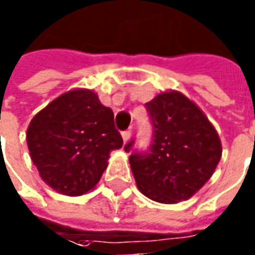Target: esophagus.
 I'll return each mask as SVG.
<instances>
[{"mask_svg": "<svg viewBox=\"0 0 255 255\" xmlns=\"http://www.w3.org/2000/svg\"><path fill=\"white\" fill-rule=\"evenodd\" d=\"M121 135H123V139H124V142H128V141H129V138H131V129L123 131V132H121Z\"/></svg>", "mask_w": 255, "mask_h": 255, "instance_id": "34e87169", "label": "esophagus"}]
</instances>
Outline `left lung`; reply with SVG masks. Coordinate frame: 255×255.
Listing matches in <instances>:
<instances>
[{"label": "left lung", "instance_id": "8db88e82", "mask_svg": "<svg viewBox=\"0 0 255 255\" xmlns=\"http://www.w3.org/2000/svg\"><path fill=\"white\" fill-rule=\"evenodd\" d=\"M152 123V144L146 152L124 149L136 186L159 203L192 198L213 175L222 158L215 127L198 106L179 92H165L145 104Z\"/></svg>", "mask_w": 255, "mask_h": 255}]
</instances>
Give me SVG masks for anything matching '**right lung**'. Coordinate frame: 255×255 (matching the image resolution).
<instances>
[{"mask_svg":"<svg viewBox=\"0 0 255 255\" xmlns=\"http://www.w3.org/2000/svg\"><path fill=\"white\" fill-rule=\"evenodd\" d=\"M26 142L42 180L59 193L80 196L99 183L110 152L123 146V138L113 110L92 90L76 89L32 119Z\"/></svg>","mask_w":255,"mask_h":255,"instance_id":"obj_1","label":"right lung"}]
</instances>
